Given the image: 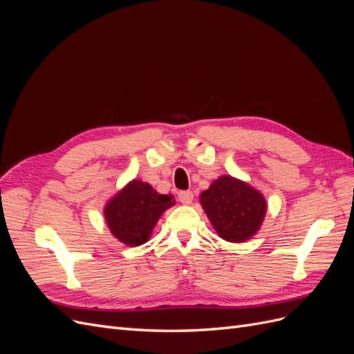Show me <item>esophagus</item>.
<instances>
[{
  "label": "esophagus",
  "mask_w": 354,
  "mask_h": 354,
  "mask_svg": "<svg viewBox=\"0 0 354 354\" xmlns=\"http://www.w3.org/2000/svg\"><path fill=\"white\" fill-rule=\"evenodd\" d=\"M178 201L183 203V205H190L192 201H194V194H192L190 190L178 192Z\"/></svg>",
  "instance_id": "1"
}]
</instances>
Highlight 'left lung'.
Instances as JSON below:
<instances>
[{
	"label": "left lung",
	"instance_id": "obj_1",
	"mask_svg": "<svg viewBox=\"0 0 354 354\" xmlns=\"http://www.w3.org/2000/svg\"><path fill=\"white\" fill-rule=\"evenodd\" d=\"M199 202L218 236L233 243L251 239L260 230L267 211L260 190L227 174L214 180L201 194Z\"/></svg>",
	"mask_w": 354,
	"mask_h": 354
}]
</instances>
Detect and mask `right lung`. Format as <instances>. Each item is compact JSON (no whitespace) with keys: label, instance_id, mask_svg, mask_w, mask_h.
<instances>
[{"label":"right lung","instance_id":"1","mask_svg":"<svg viewBox=\"0 0 354 354\" xmlns=\"http://www.w3.org/2000/svg\"><path fill=\"white\" fill-rule=\"evenodd\" d=\"M174 203L173 195H160L134 178L106 202L103 216L113 238L127 246H138L151 239L158 220Z\"/></svg>","mask_w":354,"mask_h":354}]
</instances>
